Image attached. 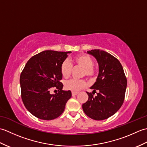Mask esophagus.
Masks as SVG:
<instances>
[{
  "instance_id": "esophagus-1",
  "label": "esophagus",
  "mask_w": 147,
  "mask_h": 147,
  "mask_svg": "<svg viewBox=\"0 0 147 147\" xmlns=\"http://www.w3.org/2000/svg\"><path fill=\"white\" fill-rule=\"evenodd\" d=\"M77 94H78V92H72V95H73V96H75Z\"/></svg>"
}]
</instances>
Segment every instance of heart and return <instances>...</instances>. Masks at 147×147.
Returning a JSON list of instances; mask_svg holds the SVG:
<instances>
[{
	"label": "heart",
	"mask_w": 147,
	"mask_h": 147,
	"mask_svg": "<svg viewBox=\"0 0 147 147\" xmlns=\"http://www.w3.org/2000/svg\"><path fill=\"white\" fill-rule=\"evenodd\" d=\"M74 64L83 68L82 75L89 78L94 76L95 69L93 67V60L90 55L87 54H80L76 56L73 59ZM72 71V64L68 60H65L62 62L61 66L62 76L64 78H67L70 76ZM86 86V83L83 80L71 79L65 83V88L67 90L77 92L83 89Z\"/></svg>",
	"instance_id": "obj_1"
}]
</instances>
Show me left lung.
Listing matches in <instances>:
<instances>
[{"label": "left lung", "mask_w": 147, "mask_h": 147, "mask_svg": "<svg viewBox=\"0 0 147 147\" xmlns=\"http://www.w3.org/2000/svg\"><path fill=\"white\" fill-rule=\"evenodd\" d=\"M98 64V75L86 92L88 99L82 105L85 114L94 120H104L119 111L124 102L127 80L120 62L108 52L99 49L87 51ZM97 91V93L96 92ZM95 92L96 96H93Z\"/></svg>", "instance_id": "obj_1"}]
</instances>
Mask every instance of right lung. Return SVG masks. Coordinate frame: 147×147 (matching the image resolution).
<instances>
[{"mask_svg":"<svg viewBox=\"0 0 147 147\" xmlns=\"http://www.w3.org/2000/svg\"><path fill=\"white\" fill-rule=\"evenodd\" d=\"M71 52L45 51L27 62L20 75L21 98L26 109L34 116L52 120L64 112L71 97L70 90H62L61 66ZM52 87L59 92L49 93Z\"/></svg>","mask_w":147,"mask_h":147,"instance_id":"1","label":"right lung"}]
</instances>
